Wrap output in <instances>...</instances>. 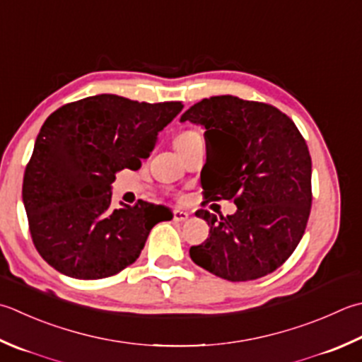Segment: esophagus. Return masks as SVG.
Segmentation results:
<instances>
[{"instance_id":"esophagus-1","label":"esophagus","mask_w":362,"mask_h":362,"mask_svg":"<svg viewBox=\"0 0 362 362\" xmlns=\"http://www.w3.org/2000/svg\"><path fill=\"white\" fill-rule=\"evenodd\" d=\"M189 216L188 211H183V210H174V221L175 223H183L187 221Z\"/></svg>"}]
</instances>
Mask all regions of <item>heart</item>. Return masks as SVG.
<instances>
[{
  "mask_svg": "<svg viewBox=\"0 0 362 362\" xmlns=\"http://www.w3.org/2000/svg\"><path fill=\"white\" fill-rule=\"evenodd\" d=\"M196 136H199V134L194 133V132H182L180 134H177L175 144L185 143V141H189V139H193V138H196Z\"/></svg>",
  "mask_w": 362,
  "mask_h": 362,
  "instance_id": "b5f03b06",
  "label": "heart"
}]
</instances>
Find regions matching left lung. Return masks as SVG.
<instances>
[{"label":"left lung","mask_w":362,"mask_h":362,"mask_svg":"<svg viewBox=\"0 0 362 362\" xmlns=\"http://www.w3.org/2000/svg\"><path fill=\"white\" fill-rule=\"evenodd\" d=\"M185 120L205 129V202L237 205L226 218L196 211L210 232L202 245L191 246V259L233 282L273 273L298 246L310 214L313 161L306 141L278 108L233 95L204 98L183 112L180 122Z\"/></svg>","instance_id":"left-lung-1"}]
</instances>
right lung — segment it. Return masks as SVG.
I'll return each mask as SVG.
<instances>
[{
    "label": "right lung",
    "instance_id": "add662e5",
    "mask_svg": "<svg viewBox=\"0 0 362 362\" xmlns=\"http://www.w3.org/2000/svg\"><path fill=\"white\" fill-rule=\"evenodd\" d=\"M182 102L146 103L100 94L47 117L23 177V204L35 250L75 279H103L139 257L148 232L173 211L144 201L111 207V183L136 171Z\"/></svg>",
    "mask_w": 362,
    "mask_h": 362
}]
</instances>
